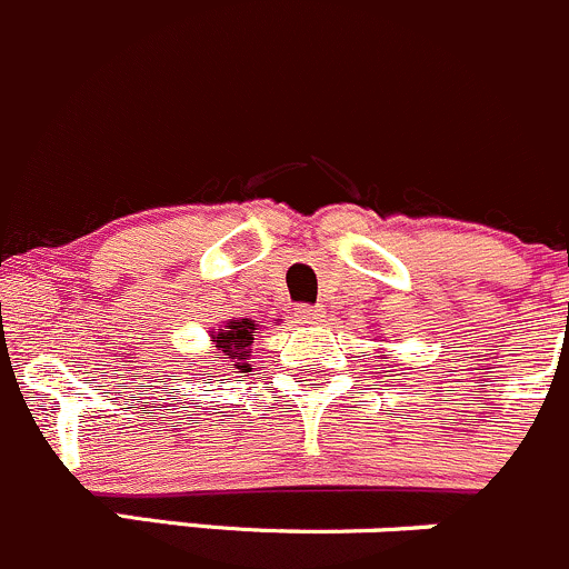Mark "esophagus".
Instances as JSON below:
<instances>
[{
	"label": "esophagus",
	"instance_id": "1",
	"mask_svg": "<svg viewBox=\"0 0 569 569\" xmlns=\"http://www.w3.org/2000/svg\"><path fill=\"white\" fill-rule=\"evenodd\" d=\"M296 318L301 320V323H320L326 315H323V309H320V307H309V303H303V307L296 309Z\"/></svg>",
	"mask_w": 569,
	"mask_h": 569
}]
</instances>
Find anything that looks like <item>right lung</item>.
<instances>
[{
  "mask_svg": "<svg viewBox=\"0 0 569 569\" xmlns=\"http://www.w3.org/2000/svg\"><path fill=\"white\" fill-rule=\"evenodd\" d=\"M257 323L249 318L240 320H227V326L218 331H212V346H216V357L221 362H234L238 373H249L251 365V342H254Z\"/></svg>",
  "mask_w": 569,
  "mask_h": 569,
  "instance_id": "add662e5",
  "label": "right lung"
}]
</instances>
